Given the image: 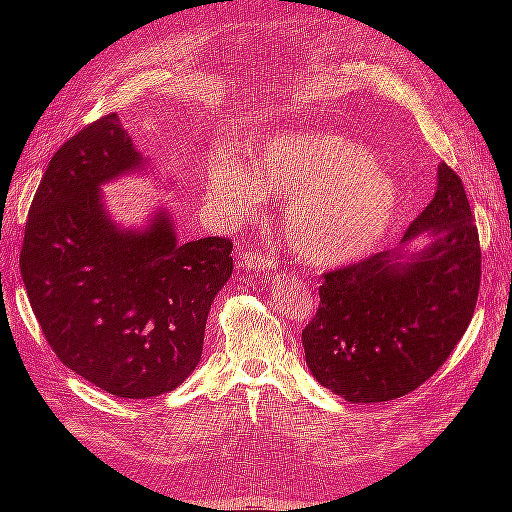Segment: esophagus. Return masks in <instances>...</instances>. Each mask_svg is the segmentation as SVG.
<instances>
[{
    "label": "esophagus",
    "mask_w": 512,
    "mask_h": 512,
    "mask_svg": "<svg viewBox=\"0 0 512 512\" xmlns=\"http://www.w3.org/2000/svg\"><path fill=\"white\" fill-rule=\"evenodd\" d=\"M241 265L245 267V269H262V271H269V269H273V256L269 254V252H252V250H247V252H243V258H241Z\"/></svg>",
    "instance_id": "1"
}]
</instances>
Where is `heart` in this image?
Wrapping results in <instances>:
<instances>
[{
  "mask_svg": "<svg viewBox=\"0 0 512 512\" xmlns=\"http://www.w3.org/2000/svg\"><path fill=\"white\" fill-rule=\"evenodd\" d=\"M256 168L218 160L209 194L239 218L265 196L290 194L284 235L292 252L312 267H337L367 254L391 228L399 185L371 153L331 132L273 136L260 147Z\"/></svg>",
  "mask_w": 512,
  "mask_h": 512,
  "instance_id": "b5f03b06",
  "label": "heart"
}]
</instances>
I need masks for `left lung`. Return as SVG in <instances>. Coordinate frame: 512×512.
<instances>
[{"mask_svg": "<svg viewBox=\"0 0 512 512\" xmlns=\"http://www.w3.org/2000/svg\"><path fill=\"white\" fill-rule=\"evenodd\" d=\"M425 234V251L405 250ZM316 316L303 329L314 378L352 404L418 389L451 356L474 316L480 243L459 175L440 164L431 203L395 250L327 271Z\"/></svg>", "mask_w": 512, "mask_h": 512, "instance_id": "8db88e82", "label": "left lung"}]
</instances>
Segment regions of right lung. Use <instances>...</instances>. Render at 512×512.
<instances>
[{"label":"right lung","instance_id":"add662e5","mask_svg":"<svg viewBox=\"0 0 512 512\" xmlns=\"http://www.w3.org/2000/svg\"><path fill=\"white\" fill-rule=\"evenodd\" d=\"M143 164L117 113L74 134L44 170L19 260L57 359L126 399L175 391L192 374L232 273L230 239L179 243L164 209L143 230L113 224L100 185Z\"/></svg>","mask_w":512,"mask_h":512}]
</instances>
